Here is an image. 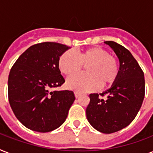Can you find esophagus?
Listing matches in <instances>:
<instances>
[{
	"mask_svg": "<svg viewBox=\"0 0 153 153\" xmlns=\"http://www.w3.org/2000/svg\"><path fill=\"white\" fill-rule=\"evenodd\" d=\"M74 95H75V97H76V98H79V96L82 95V94L79 93V92H78V91H75V92H74Z\"/></svg>",
	"mask_w": 153,
	"mask_h": 153,
	"instance_id": "esophagus-1",
	"label": "esophagus"
}]
</instances>
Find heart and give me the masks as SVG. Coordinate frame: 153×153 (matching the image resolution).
Wrapping results in <instances>:
<instances>
[{"mask_svg":"<svg viewBox=\"0 0 153 153\" xmlns=\"http://www.w3.org/2000/svg\"><path fill=\"white\" fill-rule=\"evenodd\" d=\"M58 65L66 75L76 74L86 65L87 73L70 77L67 81L70 89L79 92L96 91L101 83L102 86L113 83L119 73L117 59L100 47L85 49L78 55L71 50L66 51L60 55Z\"/></svg>","mask_w":153,"mask_h":153,"instance_id":"heart-1","label":"heart"}]
</instances>
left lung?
I'll return each mask as SVG.
<instances>
[{
	"label": "left lung",
	"instance_id": "left-lung-1",
	"mask_svg": "<svg viewBox=\"0 0 153 153\" xmlns=\"http://www.w3.org/2000/svg\"><path fill=\"white\" fill-rule=\"evenodd\" d=\"M120 62L118 75L109 90L90 94L86 107L87 120L103 133L121 130L133 121L145 98V77L142 69L130 51L114 41H105Z\"/></svg>",
	"mask_w": 153,
	"mask_h": 153
}]
</instances>
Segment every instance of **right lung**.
Returning <instances> with one entry per match:
<instances>
[{"label":"right lung","mask_w":153,"mask_h":153,"mask_svg":"<svg viewBox=\"0 0 153 153\" xmlns=\"http://www.w3.org/2000/svg\"><path fill=\"white\" fill-rule=\"evenodd\" d=\"M71 48L55 42L35 44L11 68L8 80L10 106L16 118L31 130L47 133L67 118L75 97L71 91H51L65 82L59 59Z\"/></svg>","instance_id":"right-lung-1"}]
</instances>
